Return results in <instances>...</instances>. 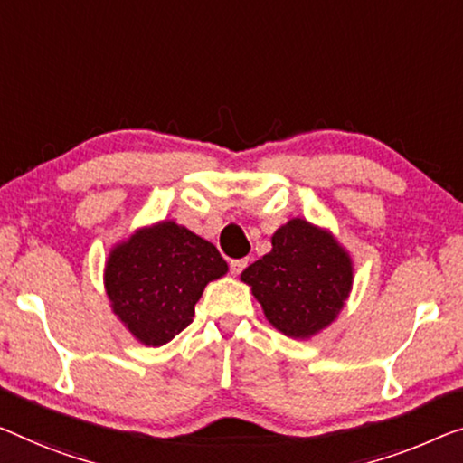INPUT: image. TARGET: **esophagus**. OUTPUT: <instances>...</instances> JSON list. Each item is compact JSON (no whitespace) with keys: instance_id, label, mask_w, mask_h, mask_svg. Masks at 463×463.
Wrapping results in <instances>:
<instances>
[{"instance_id":"obj_1","label":"esophagus","mask_w":463,"mask_h":463,"mask_svg":"<svg viewBox=\"0 0 463 463\" xmlns=\"http://www.w3.org/2000/svg\"><path fill=\"white\" fill-rule=\"evenodd\" d=\"M247 268V260L243 258V260H232L231 261V272L237 276V274H241Z\"/></svg>"}]
</instances>
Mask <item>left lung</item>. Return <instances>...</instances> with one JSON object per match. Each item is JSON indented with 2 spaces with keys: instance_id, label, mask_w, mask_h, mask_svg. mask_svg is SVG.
<instances>
[{
  "instance_id": "obj_1",
  "label": "left lung",
  "mask_w": 463,
  "mask_h": 463,
  "mask_svg": "<svg viewBox=\"0 0 463 463\" xmlns=\"http://www.w3.org/2000/svg\"><path fill=\"white\" fill-rule=\"evenodd\" d=\"M266 320L291 339H312L336 320L354 287V261L335 234L293 218L272 234V251L247 266Z\"/></svg>"
}]
</instances>
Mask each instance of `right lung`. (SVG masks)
Listing matches in <instances>:
<instances>
[{
    "label": "right lung",
    "instance_id": "1",
    "mask_svg": "<svg viewBox=\"0 0 463 463\" xmlns=\"http://www.w3.org/2000/svg\"><path fill=\"white\" fill-rule=\"evenodd\" d=\"M226 272L210 241L162 220L112 247L103 285L124 328L147 347H162L193 322L208 282Z\"/></svg>",
    "mask_w": 463,
    "mask_h": 463
}]
</instances>
